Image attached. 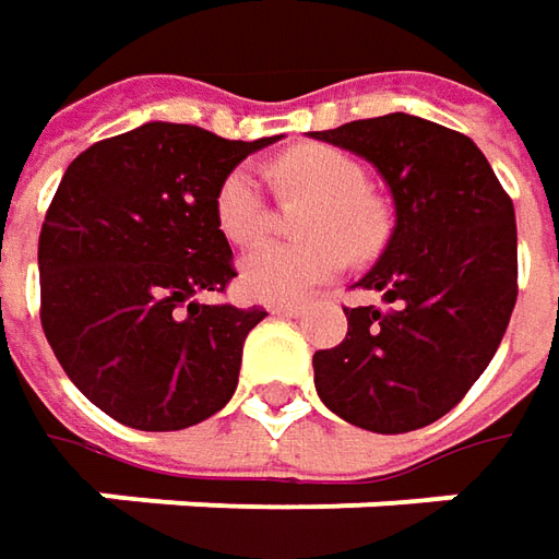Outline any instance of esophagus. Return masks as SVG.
Here are the masks:
<instances>
[{"label": "esophagus", "mask_w": 559, "mask_h": 559, "mask_svg": "<svg viewBox=\"0 0 559 559\" xmlns=\"http://www.w3.org/2000/svg\"><path fill=\"white\" fill-rule=\"evenodd\" d=\"M270 313H280V317H298V313H305V305H301V301H292V305H270Z\"/></svg>", "instance_id": "1"}]
</instances>
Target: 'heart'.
Listing matches in <instances>:
<instances>
[{
  "label": "heart",
  "instance_id": "b5f03b06",
  "mask_svg": "<svg viewBox=\"0 0 559 559\" xmlns=\"http://www.w3.org/2000/svg\"><path fill=\"white\" fill-rule=\"evenodd\" d=\"M283 183L320 199L308 233L317 236L308 246L264 242L251 248L239 264V286L248 298L286 305L305 298L313 286L333 280L348 261V248L367 251L376 239V214L367 192L370 180L364 164L348 152L330 145H305L280 162ZM214 217L229 242H254L267 226V195L251 164H239L226 174L214 195Z\"/></svg>",
  "mask_w": 559,
  "mask_h": 559
}]
</instances>
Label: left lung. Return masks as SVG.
<instances>
[{
  "label": "left lung",
  "instance_id": "obj_1",
  "mask_svg": "<svg viewBox=\"0 0 559 559\" xmlns=\"http://www.w3.org/2000/svg\"><path fill=\"white\" fill-rule=\"evenodd\" d=\"M373 164L395 229L357 283L385 308H345V338L313 355L320 401L397 436L444 417L485 373L516 305V221L476 142L414 115L311 133Z\"/></svg>",
  "mask_w": 559,
  "mask_h": 559
}]
</instances>
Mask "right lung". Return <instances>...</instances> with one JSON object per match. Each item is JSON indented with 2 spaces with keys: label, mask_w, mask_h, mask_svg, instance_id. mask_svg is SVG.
I'll return each mask as SVG.
<instances>
[{
  "label": "right lung",
  "mask_w": 559,
  "mask_h": 559,
  "mask_svg": "<svg viewBox=\"0 0 559 559\" xmlns=\"http://www.w3.org/2000/svg\"><path fill=\"white\" fill-rule=\"evenodd\" d=\"M270 142L152 120L68 164L39 233V320L68 379L123 426L186 429L236 392L267 311L199 295L236 276L217 186Z\"/></svg>",
  "instance_id": "right-lung-1"
}]
</instances>
